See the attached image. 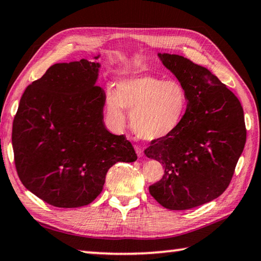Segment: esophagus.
Returning <instances> with one entry per match:
<instances>
[{
  "label": "esophagus",
  "mask_w": 261,
  "mask_h": 261,
  "mask_svg": "<svg viewBox=\"0 0 261 261\" xmlns=\"http://www.w3.org/2000/svg\"><path fill=\"white\" fill-rule=\"evenodd\" d=\"M135 151H136V154H138L139 158H141V156H143V149H142L141 147L135 146Z\"/></svg>",
  "instance_id": "obj_1"
}]
</instances>
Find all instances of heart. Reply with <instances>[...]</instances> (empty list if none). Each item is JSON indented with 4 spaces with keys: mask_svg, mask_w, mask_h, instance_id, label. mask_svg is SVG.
Returning <instances> with one entry per match:
<instances>
[{
    "mask_svg": "<svg viewBox=\"0 0 261 261\" xmlns=\"http://www.w3.org/2000/svg\"><path fill=\"white\" fill-rule=\"evenodd\" d=\"M187 90L177 80L153 75L126 77L119 80L115 92L106 93V112L117 127L125 126L123 108L129 112L134 133L154 141L167 138L178 129L188 110Z\"/></svg>",
    "mask_w": 261,
    "mask_h": 261,
    "instance_id": "obj_1",
    "label": "heart"
}]
</instances>
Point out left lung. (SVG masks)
Here are the masks:
<instances>
[{"mask_svg":"<svg viewBox=\"0 0 261 261\" xmlns=\"http://www.w3.org/2000/svg\"><path fill=\"white\" fill-rule=\"evenodd\" d=\"M187 90L188 110L174 134L144 150L164 174L149 192L169 210H188L219 197L230 184L246 142L238 98L205 67L178 55L159 54Z\"/></svg>","mask_w":261,"mask_h":261,"instance_id":"1","label":"left lung"}]
</instances>
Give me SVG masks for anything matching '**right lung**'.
I'll use <instances>...</instances> for the list:
<instances>
[{"label": "right lung", "mask_w": 261, "mask_h": 261, "mask_svg": "<svg viewBox=\"0 0 261 261\" xmlns=\"http://www.w3.org/2000/svg\"><path fill=\"white\" fill-rule=\"evenodd\" d=\"M99 67L86 59L50 66L27 87L15 114L17 175L50 205H87L102 191L113 164L138 159L125 135L112 134L103 125L106 95L95 85Z\"/></svg>", "instance_id": "obj_1"}]
</instances>
